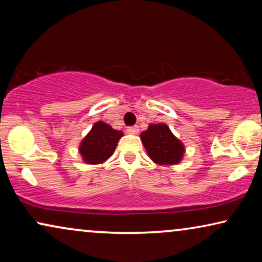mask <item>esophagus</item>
<instances>
[{
    "label": "esophagus",
    "instance_id": "34e87169",
    "mask_svg": "<svg viewBox=\"0 0 262 262\" xmlns=\"http://www.w3.org/2000/svg\"><path fill=\"white\" fill-rule=\"evenodd\" d=\"M127 132L131 135H136L139 132V127L138 126H130V127H127Z\"/></svg>",
    "mask_w": 262,
    "mask_h": 262
}]
</instances>
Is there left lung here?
<instances>
[{
	"label": "left lung",
	"mask_w": 262,
	"mask_h": 262,
	"mask_svg": "<svg viewBox=\"0 0 262 262\" xmlns=\"http://www.w3.org/2000/svg\"><path fill=\"white\" fill-rule=\"evenodd\" d=\"M141 141L150 160L159 166H174L184 159V143L175 137L167 124H150L148 130L141 134Z\"/></svg>",
	"instance_id": "left-lung-1"
}]
</instances>
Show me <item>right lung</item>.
<instances>
[{
    "instance_id": "right-lung-1",
    "label": "right lung",
    "mask_w": 262,
    "mask_h": 262,
    "mask_svg": "<svg viewBox=\"0 0 262 262\" xmlns=\"http://www.w3.org/2000/svg\"><path fill=\"white\" fill-rule=\"evenodd\" d=\"M123 136V131L114 130L111 125L101 120L96 121L78 146L83 162L88 164L105 162L113 155L118 142Z\"/></svg>"
}]
</instances>
